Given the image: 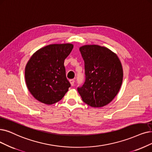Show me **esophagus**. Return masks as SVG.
I'll return each instance as SVG.
<instances>
[{
	"label": "esophagus",
	"instance_id": "obj_1",
	"mask_svg": "<svg viewBox=\"0 0 152 152\" xmlns=\"http://www.w3.org/2000/svg\"><path fill=\"white\" fill-rule=\"evenodd\" d=\"M74 82H75V80H74V79L70 80V83L72 86H74Z\"/></svg>",
	"mask_w": 152,
	"mask_h": 152
}]
</instances>
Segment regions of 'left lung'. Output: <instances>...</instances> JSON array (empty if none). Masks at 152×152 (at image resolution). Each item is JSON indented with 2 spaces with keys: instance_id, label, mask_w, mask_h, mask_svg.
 I'll use <instances>...</instances> for the list:
<instances>
[{
  "instance_id": "8db88e82",
  "label": "left lung",
  "mask_w": 152,
  "mask_h": 152,
  "mask_svg": "<svg viewBox=\"0 0 152 152\" xmlns=\"http://www.w3.org/2000/svg\"><path fill=\"white\" fill-rule=\"evenodd\" d=\"M79 50L85 63L86 80L78 92L89 106L104 107L115 98L122 86V64L116 54L105 47L86 45Z\"/></svg>"
}]
</instances>
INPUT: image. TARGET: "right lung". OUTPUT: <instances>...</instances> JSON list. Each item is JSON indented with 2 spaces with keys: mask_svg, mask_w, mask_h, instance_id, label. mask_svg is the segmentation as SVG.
I'll return each mask as SVG.
<instances>
[{
  "mask_svg": "<svg viewBox=\"0 0 152 152\" xmlns=\"http://www.w3.org/2000/svg\"><path fill=\"white\" fill-rule=\"evenodd\" d=\"M71 44H51L35 52L25 69L27 87L35 99L51 105L61 100L70 83L66 77L64 60L70 53Z\"/></svg>",
  "mask_w": 152,
  "mask_h": 152,
  "instance_id": "1",
  "label": "right lung"
}]
</instances>
